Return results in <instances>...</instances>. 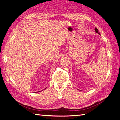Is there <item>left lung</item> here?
Instances as JSON below:
<instances>
[{"mask_svg": "<svg viewBox=\"0 0 120 120\" xmlns=\"http://www.w3.org/2000/svg\"><path fill=\"white\" fill-rule=\"evenodd\" d=\"M95 31H96V33H98L99 35H100V33L99 32V30H98L96 27L95 28Z\"/></svg>", "mask_w": 120, "mask_h": 120, "instance_id": "1", "label": "left lung"}]
</instances>
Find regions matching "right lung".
Here are the masks:
<instances>
[{
    "mask_svg": "<svg viewBox=\"0 0 120 120\" xmlns=\"http://www.w3.org/2000/svg\"><path fill=\"white\" fill-rule=\"evenodd\" d=\"M45 89H44V90H45ZM39 92H40V91H39ZM38 92H37V93H38Z\"/></svg>",
    "mask_w": 120,
    "mask_h": 120,
    "instance_id": "obj_1",
    "label": "right lung"
}]
</instances>
